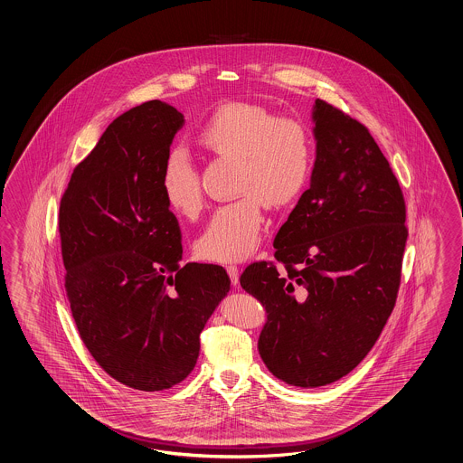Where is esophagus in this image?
Masks as SVG:
<instances>
[{
    "mask_svg": "<svg viewBox=\"0 0 463 463\" xmlns=\"http://www.w3.org/2000/svg\"><path fill=\"white\" fill-rule=\"evenodd\" d=\"M227 274H229V278H231V282L237 286V282H239V268H237L236 264H231V266H227L226 268Z\"/></svg>",
    "mask_w": 463,
    "mask_h": 463,
    "instance_id": "esophagus-1",
    "label": "esophagus"
}]
</instances>
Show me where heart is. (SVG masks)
Returning a JSON list of instances; mask_svg holds the SVG:
<instances>
[{
  "mask_svg": "<svg viewBox=\"0 0 463 463\" xmlns=\"http://www.w3.org/2000/svg\"><path fill=\"white\" fill-rule=\"evenodd\" d=\"M195 144L217 158L237 160L234 192L195 242L199 258L214 262L248 260L260 248L264 205L284 209L305 192L315 167V146L305 124L278 118L252 103H227L195 134ZM160 187L170 209L184 217L203 211L199 174L181 150L164 160Z\"/></svg>",
  "mask_w": 463,
  "mask_h": 463,
  "instance_id": "b5f03b06",
  "label": "heart"
}]
</instances>
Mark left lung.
I'll use <instances>...</instances> for the list:
<instances>
[{
    "label": "left lung",
    "instance_id": "left-lung-1",
    "mask_svg": "<svg viewBox=\"0 0 463 463\" xmlns=\"http://www.w3.org/2000/svg\"><path fill=\"white\" fill-rule=\"evenodd\" d=\"M309 189L274 239L282 264L254 262L241 286L266 309L258 348L284 383L316 388L360 364L395 306L408 231L395 174L364 125L313 105Z\"/></svg>",
    "mask_w": 463,
    "mask_h": 463
}]
</instances>
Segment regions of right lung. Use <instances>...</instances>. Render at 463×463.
I'll return each instance as SVG.
<instances>
[{
    "label": "right lung",
    "mask_w": 463,
    "mask_h": 463,
    "mask_svg": "<svg viewBox=\"0 0 463 463\" xmlns=\"http://www.w3.org/2000/svg\"><path fill=\"white\" fill-rule=\"evenodd\" d=\"M184 122L160 100L122 113L75 167L60 203L80 338L105 372L140 392L187 378L199 335L231 286L221 266H181V229L160 174Z\"/></svg>",
    "instance_id": "right-lung-1"
}]
</instances>
